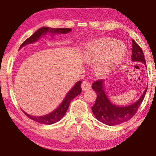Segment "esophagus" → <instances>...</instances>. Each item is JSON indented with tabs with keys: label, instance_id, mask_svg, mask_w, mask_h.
<instances>
[{
	"label": "esophagus",
	"instance_id": "esophagus-1",
	"mask_svg": "<svg viewBox=\"0 0 156 156\" xmlns=\"http://www.w3.org/2000/svg\"><path fill=\"white\" fill-rule=\"evenodd\" d=\"M91 88V85L89 82H87V81H84L82 84V89L83 91H87L89 90Z\"/></svg>",
	"mask_w": 156,
	"mask_h": 156
}]
</instances>
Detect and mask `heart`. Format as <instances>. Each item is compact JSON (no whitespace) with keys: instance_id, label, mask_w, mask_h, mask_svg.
Here are the masks:
<instances>
[{"instance_id":"b5f03b06","label":"heart","mask_w":156,"mask_h":156,"mask_svg":"<svg viewBox=\"0 0 156 156\" xmlns=\"http://www.w3.org/2000/svg\"><path fill=\"white\" fill-rule=\"evenodd\" d=\"M125 48L110 38H101L89 43L84 50L87 62L96 64L95 71L99 76L111 73L121 62L125 55Z\"/></svg>"}]
</instances>
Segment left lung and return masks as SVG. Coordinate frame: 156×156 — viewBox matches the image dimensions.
Listing matches in <instances>:
<instances>
[{
    "label": "left lung",
    "mask_w": 156,
    "mask_h": 156,
    "mask_svg": "<svg viewBox=\"0 0 156 156\" xmlns=\"http://www.w3.org/2000/svg\"><path fill=\"white\" fill-rule=\"evenodd\" d=\"M133 62H139L146 67L145 57L142 49L132 40V57ZM92 89L97 93V97L91 110L96 119L100 122L108 126H116L129 121L136 114L138 107L141 104L146 95L147 88L143 92L141 97L134 103L127 106H118L114 104L106 95L104 80L94 82Z\"/></svg>",
    "instance_id": "8db88e82"
}]
</instances>
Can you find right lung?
Returning a JSON list of instances; mask_svg holds the SVG:
<instances>
[{
    "instance_id": "add662e5",
    "label": "right lung",
    "mask_w": 156,
    "mask_h": 156,
    "mask_svg": "<svg viewBox=\"0 0 156 156\" xmlns=\"http://www.w3.org/2000/svg\"><path fill=\"white\" fill-rule=\"evenodd\" d=\"M71 31V28H52V27H40L33 35L30 36L25 42H23L20 47V48H19V50H20L23 47L27 45V44L35 43V42L40 40V37H42V36H45L47 34H50L51 36L53 37V36L56 35V34L57 35L67 34L68 33H70ZM82 81H78L74 85L73 87L68 91V93L65 96V99H63L62 103L58 106V107H57L54 111H52V112L49 113L48 114L43 115V116H35L27 114L24 111H23V112L30 119H33V121H37V122L40 123L50 125L52 124V123H56L57 121H60L63 118V116H65V113L67 112L68 108H69V104L72 100L82 92V88H81V84H82Z\"/></svg>"
}]
</instances>
